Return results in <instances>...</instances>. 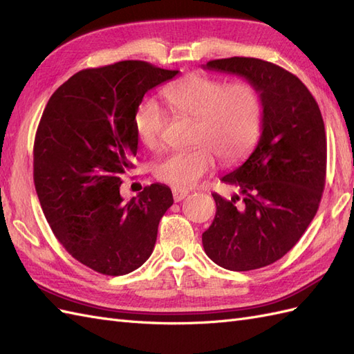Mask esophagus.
<instances>
[{"label": "esophagus", "mask_w": 354, "mask_h": 354, "mask_svg": "<svg viewBox=\"0 0 354 354\" xmlns=\"http://www.w3.org/2000/svg\"><path fill=\"white\" fill-rule=\"evenodd\" d=\"M187 195H189V192L185 190V189H177V187L173 189V196H174V201H176V202L183 201Z\"/></svg>", "instance_id": "obj_1"}]
</instances>
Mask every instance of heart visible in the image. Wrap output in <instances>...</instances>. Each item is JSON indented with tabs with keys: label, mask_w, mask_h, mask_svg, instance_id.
<instances>
[{
	"label": "heart",
	"mask_w": 354,
	"mask_h": 354,
	"mask_svg": "<svg viewBox=\"0 0 354 354\" xmlns=\"http://www.w3.org/2000/svg\"><path fill=\"white\" fill-rule=\"evenodd\" d=\"M173 113L195 120L187 151L169 152L155 167L159 181L177 189H190L216 167V156L233 165L250 155L260 136L263 103L251 82L223 80L203 73H189L162 90ZM165 115L151 100L138 106L134 130L138 142L156 151L162 145Z\"/></svg>",
	"instance_id": "obj_1"
}]
</instances>
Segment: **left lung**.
<instances>
[{
	"mask_svg": "<svg viewBox=\"0 0 354 354\" xmlns=\"http://www.w3.org/2000/svg\"><path fill=\"white\" fill-rule=\"evenodd\" d=\"M205 68L241 75L259 90L263 131L251 156L221 177L239 195L212 194L217 212L203 250L227 270L260 269L282 259L316 216L326 178L322 113L306 85L274 63L229 57Z\"/></svg>",
	"mask_w": 354,
	"mask_h": 354,
	"instance_id": "obj_1",
	"label": "left lung"
}]
</instances>
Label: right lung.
Wrapping results in <instances>:
<instances>
[{
    "label": "right lung",
    "mask_w": 354,
    "mask_h": 354,
    "mask_svg": "<svg viewBox=\"0 0 354 354\" xmlns=\"http://www.w3.org/2000/svg\"><path fill=\"white\" fill-rule=\"evenodd\" d=\"M178 71L142 60L84 69L53 93L34 143V183L42 212L75 260L121 276L151 257L158 224L173 205L165 185L120 195L134 165V115L143 95Z\"/></svg>",
    "instance_id": "1"
}]
</instances>
